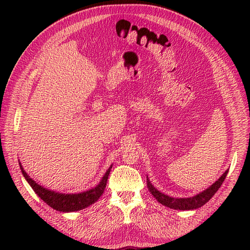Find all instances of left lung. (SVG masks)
<instances>
[{
	"label": "left lung",
	"mask_w": 250,
	"mask_h": 250,
	"mask_svg": "<svg viewBox=\"0 0 250 250\" xmlns=\"http://www.w3.org/2000/svg\"><path fill=\"white\" fill-rule=\"evenodd\" d=\"M228 172L229 171H226L224 173V175H222V176L218 180H217L215 184L211 185L209 188L204 190L203 192H201L198 195L193 196V198L174 199V198H171V196H167L166 194L159 192V191L150 184L148 178H147V188L150 191V193L153 195V198H156V200L159 202V203H161L162 205L167 206V207H169V208L180 209V210L195 209V208H199V207H201V206H203L211 198H213V195L217 192V191H218L222 183L225 182Z\"/></svg>",
	"instance_id": "left-lung-1"
}]
</instances>
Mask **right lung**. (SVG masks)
Returning a JSON list of instances; mask_svg holds the SVG:
<instances>
[{"mask_svg": "<svg viewBox=\"0 0 250 250\" xmlns=\"http://www.w3.org/2000/svg\"><path fill=\"white\" fill-rule=\"evenodd\" d=\"M19 166L22 172L24 178L26 182L30 184L32 189L34 190V192L43 200L47 205H49L52 208L59 211H76L81 210L83 208H86L87 206L93 204L94 202H97L101 195L103 194L104 189L106 188V183H107V178L110 172L111 167L107 169V172L105 173L101 183L97 186V187L88 190L86 192L77 193V194H63V193H56L54 191L47 190L43 187H41L39 184H36L33 179L30 178V176L26 174L22 166L19 162Z\"/></svg>", "mask_w": 250, "mask_h": 250, "instance_id": "right-lung-1", "label": "right lung"}]
</instances>
